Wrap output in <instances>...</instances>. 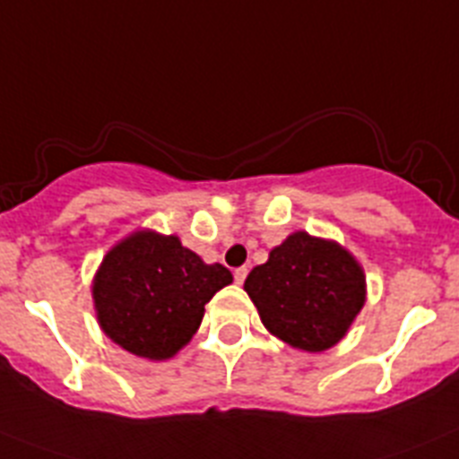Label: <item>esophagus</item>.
<instances>
[{"label": "esophagus", "instance_id": "obj_1", "mask_svg": "<svg viewBox=\"0 0 459 459\" xmlns=\"http://www.w3.org/2000/svg\"><path fill=\"white\" fill-rule=\"evenodd\" d=\"M233 277H235V284H242V281H245V277H247V268H235Z\"/></svg>", "mask_w": 459, "mask_h": 459}]
</instances>
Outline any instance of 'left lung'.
<instances>
[{
    "instance_id": "left-lung-1",
    "label": "left lung",
    "mask_w": 459,
    "mask_h": 459,
    "mask_svg": "<svg viewBox=\"0 0 459 459\" xmlns=\"http://www.w3.org/2000/svg\"><path fill=\"white\" fill-rule=\"evenodd\" d=\"M245 290L270 334L321 353L346 337L368 300V279L340 242L296 230L247 274Z\"/></svg>"
}]
</instances>
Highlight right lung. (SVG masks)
<instances>
[{
    "instance_id": "obj_1",
    "label": "right lung",
    "mask_w": 459,
    "mask_h": 459,
    "mask_svg": "<svg viewBox=\"0 0 459 459\" xmlns=\"http://www.w3.org/2000/svg\"><path fill=\"white\" fill-rule=\"evenodd\" d=\"M230 281V270L205 263L178 235L138 229L103 256L91 279V300L108 340L157 362L189 344L205 305Z\"/></svg>"
}]
</instances>
